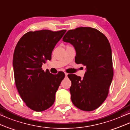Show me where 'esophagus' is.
Segmentation results:
<instances>
[{
  "label": "esophagus",
  "mask_w": 130,
  "mask_h": 130,
  "mask_svg": "<svg viewBox=\"0 0 130 130\" xmlns=\"http://www.w3.org/2000/svg\"><path fill=\"white\" fill-rule=\"evenodd\" d=\"M65 76H66V77H67V75H68V74H67V73H66V72H65Z\"/></svg>",
  "instance_id": "34e87169"
}]
</instances>
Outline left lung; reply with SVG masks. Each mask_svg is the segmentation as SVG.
I'll return each mask as SVG.
<instances>
[{"mask_svg": "<svg viewBox=\"0 0 130 130\" xmlns=\"http://www.w3.org/2000/svg\"><path fill=\"white\" fill-rule=\"evenodd\" d=\"M63 41L76 51L75 63L86 66L83 78L69 74L72 102L79 109L91 111L99 108L108 96L113 76L112 50L104 34L91 27L69 30Z\"/></svg>", "mask_w": 130, "mask_h": 130, "instance_id": "obj_1", "label": "left lung"}]
</instances>
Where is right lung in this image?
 <instances>
[{
    "instance_id": "right-lung-1",
    "label": "right lung",
    "mask_w": 130,
    "mask_h": 130,
    "mask_svg": "<svg viewBox=\"0 0 130 130\" xmlns=\"http://www.w3.org/2000/svg\"><path fill=\"white\" fill-rule=\"evenodd\" d=\"M66 30H42L30 31L21 38L15 47L13 68L19 94L31 109L41 112L54 103L55 94L62 79L63 72L56 75L41 67L51 60L52 52Z\"/></svg>"
}]
</instances>
